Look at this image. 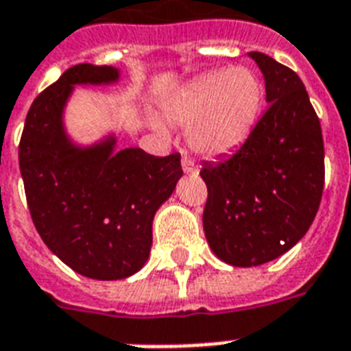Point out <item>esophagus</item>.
I'll return each instance as SVG.
<instances>
[{
  "label": "esophagus",
  "mask_w": 351,
  "mask_h": 351,
  "mask_svg": "<svg viewBox=\"0 0 351 351\" xmlns=\"http://www.w3.org/2000/svg\"><path fill=\"white\" fill-rule=\"evenodd\" d=\"M182 169H184V173H187V175H195L198 171V167L191 158L184 156V160H182Z\"/></svg>",
  "instance_id": "esophagus-1"
}]
</instances>
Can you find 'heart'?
Returning <instances> with one entry per match:
<instances>
[{"instance_id": "obj_1", "label": "heart", "mask_w": 351, "mask_h": 351, "mask_svg": "<svg viewBox=\"0 0 351 351\" xmlns=\"http://www.w3.org/2000/svg\"><path fill=\"white\" fill-rule=\"evenodd\" d=\"M264 100L261 78L244 65L213 71L189 84L165 107L176 125H191L187 140L204 156H222L242 147L253 132ZM154 129L162 123L154 120Z\"/></svg>"}]
</instances>
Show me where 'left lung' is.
Wrapping results in <instances>:
<instances>
[{
    "label": "left lung",
    "mask_w": 351,
    "mask_h": 351,
    "mask_svg": "<svg viewBox=\"0 0 351 351\" xmlns=\"http://www.w3.org/2000/svg\"><path fill=\"white\" fill-rule=\"evenodd\" d=\"M266 112L230 156L204 162V231L226 264L261 266L284 255L310 230L324 187L321 121L302 80L262 52Z\"/></svg>",
    "instance_id": "1"
}]
</instances>
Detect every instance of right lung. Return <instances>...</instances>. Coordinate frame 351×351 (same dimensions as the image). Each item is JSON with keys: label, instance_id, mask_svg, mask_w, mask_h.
I'll return each mask as SVG.
<instances>
[{"label": "right lung", "instance_id": "obj_1", "mask_svg": "<svg viewBox=\"0 0 351 351\" xmlns=\"http://www.w3.org/2000/svg\"><path fill=\"white\" fill-rule=\"evenodd\" d=\"M120 71L80 63L38 95L19 140V171L30 217L47 247L96 280L134 275L147 262L153 219L180 180V154L114 151L117 138L82 147L69 138L63 111L76 85H107Z\"/></svg>", "mask_w": 351, "mask_h": 351}]
</instances>
